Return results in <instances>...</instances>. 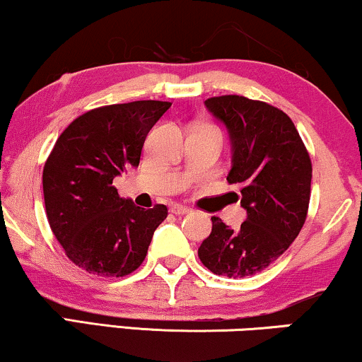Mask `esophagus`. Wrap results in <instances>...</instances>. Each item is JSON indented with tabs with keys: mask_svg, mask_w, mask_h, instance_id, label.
<instances>
[{
	"mask_svg": "<svg viewBox=\"0 0 362 362\" xmlns=\"http://www.w3.org/2000/svg\"><path fill=\"white\" fill-rule=\"evenodd\" d=\"M170 211L173 212V214H176V216L187 214V212H191L189 207H186V206H181V204H173V206L170 207Z\"/></svg>",
	"mask_w": 362,
	"mask_h": 362,
	"instance_id": "1",
	"label": "esophagus"
}]
</instances>
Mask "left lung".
<instances>
[{
    "mask_svg": "<svg viewBox=\"0 0 362 362\" xmlns=\"http://www.w3.org/2000/svg\"><path fill=\"white\" fill-rule=\"evenodd\" d=\"M206 107L229 130L227 181L240 187L247 219L234 230L211 217L212 230L197 255L212 274L244 279L267 269L298 237L308 216L311 160L280 108L242 95L211 97Z\"/></svg>",
    "mask_w": 362,
    "mask_h": 362,
    "instance_id": "obj_1",
    "label": "left lung"
}]
</instances>
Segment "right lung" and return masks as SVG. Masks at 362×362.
<instances>
[{
  "mask_svg": "<svg viewBox=\"0 0 362 362\" xmlns=\"http://www.w3.org/2000/svg\"><path fill=\"white\" fill-rule=\"evenodd\" d=\"M171 102L136 100L93 108L57 138L42 171L46 216L69 260L88 274L125 276L145 260L153 232L166 219L123 199L113 177L138 166L148 132Z\"/></svg>",
  "mask_w": 362,
  "mask_h": 362,
  "instance_id": "1",
  "label": "right lung"
}]
</instances>
